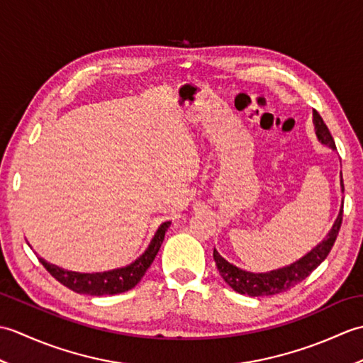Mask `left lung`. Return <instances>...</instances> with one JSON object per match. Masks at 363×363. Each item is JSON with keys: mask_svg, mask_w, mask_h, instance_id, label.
Instances as JSON below:
<instances>
[{"mask_svg": "<svg viewBox=\"0 0 363 363\" xmlns=\"http://www.w3.org/2000/svg\"><path fill=\"white\" fill-rule=\"evenodd\" d=\"M313 125H315V134H317L318 140L323 145L329 146L330 150H335L334 138L330 135L326 123L323 121V118L320 117V113L317 111H313ZM340 186L343 191L345 190L343 177L340 179ZM342 220H343V201L334 226L329 230V234L325 237V240L315 246L311 252H307L304 257H301L299 260L293 262V264L287 267L272 269V272H267V273L245 272V269L229 264L225 257L220 256L218 251L215 248H213V260L215 264H217L218 272L223 279H225V282L230 289L235 290L237 293H240V295L269 296V295H276V293L287 291L291 287H295V285L299 284L301 281H304L306 277L328 257V254L330 252V250H333V246L337 240L338 230H340V226H342Z\"/></svg>", "mask_w": 363, "mask_h": 363, "instance_id": "8db88e82", "label": "left lung"}]
</instances>
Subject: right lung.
Segmentation results:
<instances>
[{
	"label": "right lung",
	"instance_id": "obj_1",
	"mask_svg": "<svg viewBox=\"0 0 363 363\" xmlns=\"http://www.w3.org/2000/svg\"><path fill=\"white\" fill-rule=\"evenodd\" d=\"M169 225H172L169 221L162 223L159 229L156 230V234H154L152 240L150 242L148 248H146L142 256L135 259L133 264L123 268L111 269V272H103V273L68 272V269L50 264V262L43 260L42 257H38V260H40V264L48 269V273L54 277V279H57L60 284L76 293H82V295H90V296L117 295V293L130 290L140 282V279L146 273V269H148L150 265L152 264L154 257L157 256L160 245L164 242V237Z\"/></svg>",
	"mask_w": 363,
	"mask_h": 363
}]
</instances>
